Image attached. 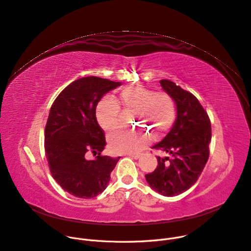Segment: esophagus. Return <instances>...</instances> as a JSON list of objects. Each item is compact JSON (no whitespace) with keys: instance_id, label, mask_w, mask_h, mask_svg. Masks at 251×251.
I'll use <instances>...</instances> for the list:
<instances>
[{"instance_id":"1","label":"esophagus","mask_w":251,"mask_h":251,"mask_svg":"<svg viewBox=\"0 0 251 251\" xmlns=\"http://www.w3.org/2000/svg\"><path fill=\"white\" fill-rule=\"evenodd\" d=\"M130 158L132 159H139L140 158V155L139 154H129L128 155Z\"/></svg>"}]
</instances>
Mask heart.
Returning a JSON list of instances; mask_svg holds the SVG:
<instances>
[{
  "label": "heart",
  "instance_id": "1",
  "mask_svg": "<svg viewBox=\"0 0 251 251\" xmlns=\"http://www.w3.org/2000/svg\"><path fill=\"white\" fill-rule=\"evenodd\" d=\"M120 100L126 110L134 113L133 120L159 138L168 131L176 116L175 103L165 92H155L143 86H128L120 92ZM120 107L110 96L102 98L96 106V118L106 132L115 130L119 124ZM109 148L114 154L139 153L151 141L146 133L133 131H117L109 138Z\"/></svg>",
  "mask_w": 251,
  "mask_h": 251
}]
</instances>
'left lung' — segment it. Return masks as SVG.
Listing matches in <instances>:
<instances>
[{
    "label": "left lung",
    "mask_w": 251,
    "mask_h": 251,
    "mask_svg": "<svg viewBox=\"0 0 251 251\" xmlns=\"http://www.w3.org/2000/svg\"><path fill=\"white\" fill-rule=\"evenodd\" d=\"M161 87L176 103V121L166 137L152 148L172 157H157L156 169L146 174L148 184L164 196H175L189 189L199 178L209 157L211 124L208 114L190 92L169 80Z\"/></svg>",
    "instance_id": "left-lung-1"
}]
</instances>
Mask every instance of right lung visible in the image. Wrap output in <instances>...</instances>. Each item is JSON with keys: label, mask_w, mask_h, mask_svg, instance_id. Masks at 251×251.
<instances>
[{"label": "right lung", "mask_w": 251, "mask_h": 251, "mask_svg": "<svg viewBox=\"0 0 251 251\" xmlns=\"http://www.w3.org/2000/svg\"><path fill=\"white\" fill-rule=\"evenodd\" d=\"M120 82L89 76L68 85L54 101L45 128V152L53 178L68 193L83 199L102 193L119 158L104 156L105 133L96 106ZM89 151L99 155L86 161Z\"/></svg>", "instance_id": "add662e5"}]
</instances>
